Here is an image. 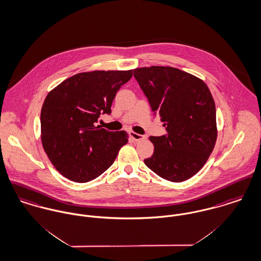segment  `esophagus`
Listing matches in <instances>:
<instances>
[{
	"label": "esophagus",
	"instance_id": "obj_1",
	"mask_svg": "<svg viewBox=\"0 0 261 261\" xmlns=\"http://www.w3.org/2000/svg\"><path fill=\"white\" fill-rule=\"evenodd\" d=\"M129 137H130L134 141H136V142L142 141V140H144V139H145V137H144V136L140 135V134H137V133H135V132H130V133H129Z\"/></svg>",
	"mask_w": 261,
	"mask_h": 261
}]
</instances>
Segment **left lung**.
Listing matches in <instances>:
<instances>
[{"label": "left lung", "mask_w": 261, "mask_h": 261, "mask_svg": "<svg viewBox=\"0 0 261 261\" xmlns=\"http://www.w3.org/2000/svg\"><path fill=\"white\" fill-rule=\"evenodd\" d=\"M153 115L167 134L150 137L153 154L144 164L159 176L180 182L196 174L208 160L217 138L215 103L205 83L171 67L134 70Z\"/></svg>", "instance_id": "obj_1"}]
</instances>
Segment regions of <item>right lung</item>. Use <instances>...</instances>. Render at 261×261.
<instances>
[{"mask_svg": "<svg viewBox=\"0 0 261 261\" xmlns=\"http://www.w3.org/2000/svg\"><path fill=\"white\" fill-rule=\"evenodd\" d=\"M133 76L128 71L80 72L47 94L41 111V139L48 160L65 177L88 182L112 166L125 132L95 125L100 114L112 113L120 87Z\"/></svg>", "mask_w": 261, "mask_h": 261, "instance_id": "1", "label": "right lung"}]
</instances>
